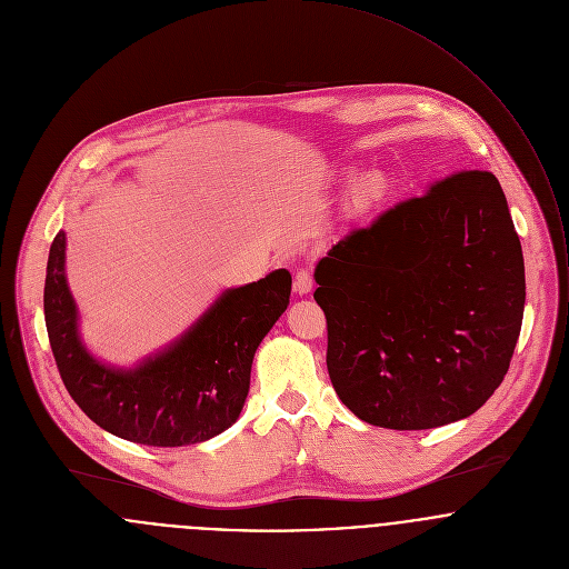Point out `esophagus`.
Segmentation results:
<instances>
[{
  "instance_id": "esophagus-1",
  "label": "esophagus",
  "mask_w": 569,
  "mask_h": 569,
  "mask_svg": "<svg viewBox=\"0 0 569 569\" xmlns=\"http://www.w3.org/2000/svg\"><path fill=\"white\" fill-rule=\"evenodd\" d=\"M293 289H296L298 293H309V291L313 289V276H311V271H307V269H300V271L296 273V280H293Z\"/></svg>"
}]
</instances>
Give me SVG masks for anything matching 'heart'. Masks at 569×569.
<instances>
[{
    "label": "heart",
    "instance_id": "1",
    "mask_svg": "<svg viewBox=\"0 0 569 569\" xmlns=\"http://www.w3.org/2000/svg\"><path fill=\"white\" fill-rule=\"evenodd\" d=\"M379 198H381V183L376 181V179H367L353 191L351 204L356 209H369L371 204L378 202Z\"/></svg>",
    "mask_w": 569,
    "mask_h": 569
}]
</instances>
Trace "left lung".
<instances>
[{"mask_svg": "<svg viewBox=\"0 0 569 569\" xmlns=\"http://www.w3.org/2000/svg\"><path fill=\"white\" fill-rule=\"evenodd\" d=\"M316 282L329 378L367 423L463 419L510 369L526 267L492 172L450 174L353 229L318 262Z\"/></svg>", "mask_w": 569, "mask_h": 569, "instance_id": "obj_1", "label": "left lung"}]
</instances>
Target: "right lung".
I'll return each mask as SVG.
<instances>
[{
	"label": "right lung",
	"mask_w": 569,
	"mask_h": 569,
	"mask_svg": "<svg viewBox=\"0 0 569 569\" xmlns=\"http://www.w3.org/2000/svg\"><path fill=\"white\" fill-rule=\"evenodd\" d=\"M66 233L50 244L43 316L66 390L103 430L143 446L177 448L229 428L247 399L258 345L284 313L291 273L227 291L166 353L134 371H114L88 356L63 276Z\"/></svg>",
	"instance_id": "add662e5"
}]
</instances>
